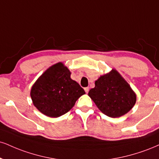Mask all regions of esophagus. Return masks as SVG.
<instances>
[{"instance_id":"1","label":"esophagus","mask_w":159,"mask_h":159,"mask_svg":"<svg viewBox=\"0 0 159 159\" xmlns=\"http://www.w3.org/2000/svg\"><path fill=\"white\" fill-rule=\"evenodd\" d=\"M84 90L86 92V93H88V92H89V87H85Z\"/></svg>"}]
</instances>
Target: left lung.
Instances as JSON below:
<instances>
[{"label":"left lung","instance_id":"1","mask_svg":"<svg viewBox=\"0 0 159 159\" xmlns=\"http://www.w3.org/2000/svg\"><path fill=\"white\" fill-rule=\"evenodd\" d=\"M88 95L101 112L111 118L127 113L136 102V94L117 70L112 69L95 81Z\"/></svg>","mask_w":159,"mask_h":159}]
</instances>
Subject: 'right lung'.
Segmentation results:
<instances>
[{
    "label": "right lung",
    "instance_id": "obj_1",
    "mask_svg": "<svg viewBox=\"0 0 159 159\" xmlns=\"http://www.w3.org/2000/svg\"><path fill=\"white\" fill-rule=\"evenodd\" d=\"M71 72L62 62L49 66L38 78L30 91L34 106L41 113L58 118L69 112L85 92L70 78Z\"/></svg>",
    "mask_w": 159,
    "mask_h": 159
}]
</instances>
